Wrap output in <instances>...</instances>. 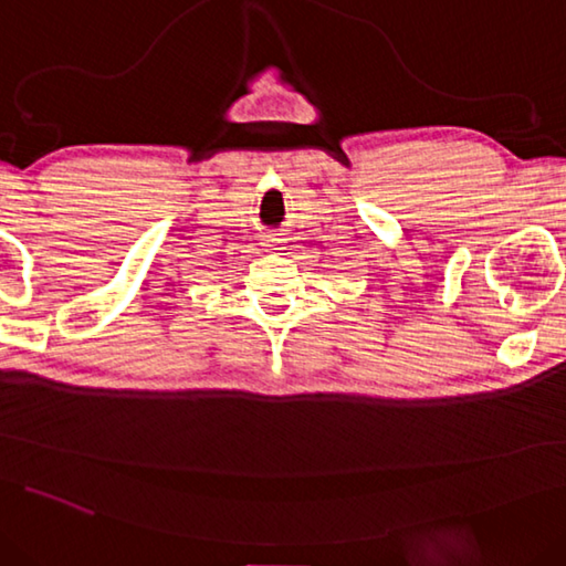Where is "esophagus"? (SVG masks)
I'll return each instance as SVG.
<instances>
[{
    "label": "esophagus",
    "mask_w": 566,
    "mask_h": 566,
    "mask_svg": "<svg viewBox=\"0 0 566 566\" xmlns=\"http://www.w3.org/2000/svg\"><path fill=\"white\" fill-rule=\"evenodd\" d=\"M262 245H264V250H270V252H274V250H280V245H282V240L276 238V235H264L262 238Z\"/></svg>",
    "instance_id": "34e87169"
}]
</instances>
